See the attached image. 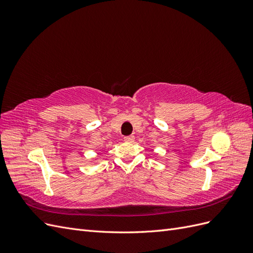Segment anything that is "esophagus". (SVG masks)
<instances>
[{
	"label": "esophagus",
	"instance_id": "esophagus-1",
	"mask_svg": "<svg viewBox=\"0 0 253 253\" xmlns=\"http://www.w3.org/2000/svg\"><path fill=\"white\" fill-rule=\"evenodd\" d=\"M134 140H135L134 136H126L125 137V141H126V142H134Z\"/></svg>",
	"mask_w": 253,
	"mask_h": 253
}]
</instances>
